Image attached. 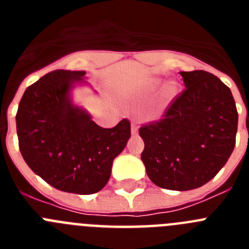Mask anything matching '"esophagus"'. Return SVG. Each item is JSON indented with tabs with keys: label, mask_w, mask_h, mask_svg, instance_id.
<instances>
[{
	"label": "esophagus",
	"mask_w": 249,
	"mask_h": 249,
	"mask_svg": "<svg viewBox=\"0 0 249 249\" xmlns=\"http://www.w3.org/2000/svg\"><path fill=\"white\" fill-rule=\"evenodd\" d=\"M131 133L133 136H136L138 133V126H137V123L135 122H132V126H131Z\"/></svg>",
	"instance_id": "34e87169"
}]
</instances>
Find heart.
I'll use <instances>...</instances> for the list:
<instances>
[{
  "mask_svg": "<svg viewBox=\"0 0 249 249\" xmlns=\"http://www.w3.org/2000/svg\"><path fill=\"white\" fill-rule=\"evenodd\" d=\"M177 94V85L175 82H171L166 85L163 89V97L166 101H171Z\"/></svg>",
  "mask_w": 249,
  "mask_h": 249,
  "instance_id": "1",
  "label": "heart"
}]
</instances>
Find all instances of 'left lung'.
Returning a JSON list of instances; mask_svg holds the SVG:
<instances>
[{"label": "left lung", "mask_w": 249, "mask_h": 249, "mask_svg": "<svg viewBox=\"0 0 249 249\" xmlns=\"http://www.w3.org/2000/svg\"><path fill=\"white\" fill-rule=\"evenodd\" d=\"M179 73L186 89L162 120L140 128L141 160L156 186L190 191L211 181L228 160L238 112L232 92L217 76L202 70Z\"/></svg>", "instance_id": "1"}]
</instances>
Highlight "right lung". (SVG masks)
Wrapping results in <instances>:
<instances>
[{
  "label": "right lung",
  "instance_id": "right-lung-1",
  "mask_svg": "<svg viewBox=\"0 0 249 249\" xmlns=\"http://www.w3.org/2000/svg\"><path fill=\"white\" fill-rule=\"evenodd\" d=\"M85 74L66 70L45 74L27 87L16 114L18 147L28 167L57 190L76 195L102 190L131 137L126 118L102 128L72 103V87Z\"/></svg>",
  "mask_w": 249,
  "mask_h": 249
}]
</instances>
